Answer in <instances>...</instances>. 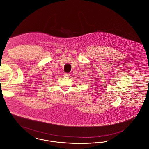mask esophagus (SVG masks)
I'll use <instances>...</instances> for the list:
<instances>
[{"label":"esophagus","mask_w":149,"mask_h":149,"mask_svg":"<svg viewBox=\"0 0 149 149\" xmlns=\"http://www.w3.org/2000/svg\"><path fill=\"white\" fill-rule=\"evenodd\" d=\"M63 76L65 77H69L70 76V74H68V73H65L64 75H63Z\"/></svg>","instance_id":"obj_1"}]
</instances>
